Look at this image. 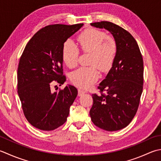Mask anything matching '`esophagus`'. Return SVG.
<instances>
[{
  "mask_svg": "<svg viewBox=\"0 0 161 161\" xmlns=\"http://www.w3.org/2000/svg\"><path fill=\"white\" fill-rule=\"evenodd\" d=\"M84 93H85V91H84V90L81 89H78V96H83Z\"/></svg>",
  "mask_w": 161,
  "mask_h": 161,
  "instance_id": "1",
  "label": "esophagus"
}]
</instances>
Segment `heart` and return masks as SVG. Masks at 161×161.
<instances>
[{
	"label": "heart",
	"instance_id": "b5f03b06",
	"mask_svg": "<svg viewBox=\"0 0 161 161\" xmlns=\"http://www.w3.org/2000/svg\"><path fill=\"white\" fill-rule=\"evenodd\" d=\"M80 49L84 53H90V65H95L102 71L109 70L114 61L116 53L114 39L106 36L100 30L90 28L81 33L77 37ZM79 49L72 40H68L62 48V58L65 64L73 68L77 64ZM95 65L81 67L72 72L70 80L76 86L88 89L98 80L99 72Z\"/></svg>",
	"mask_w": 161,
	"mask_h": 161
}]
</instances>
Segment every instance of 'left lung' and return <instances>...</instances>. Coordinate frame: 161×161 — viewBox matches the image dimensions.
<instances>
[{
	"instance_id": "left-lung-1",
	"label": "left lung",
	"mask_w": 161,
	"mask_h": 161,
	"mask_svg": "<svg viewBox=\"0 0 161 161\" xmlns=\"http://www.w3.org/2000/svg\"><path fill=\"white\" fill-rule=\"evenodd\" d=\"M91 26L111 33L116 43V53L111 69L99 84L101 94L92 95L90 116L100 128L119 130L130 124L137 111L143 89L142 56L132 35L118 25L100 21Z\"/></svg>"
}]
</instances>
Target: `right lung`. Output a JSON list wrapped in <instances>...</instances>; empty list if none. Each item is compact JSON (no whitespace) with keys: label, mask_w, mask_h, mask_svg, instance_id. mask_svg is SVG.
<instances>
[{"label":"right lung","mask_w":161,"mask_h":161,"mask_svg":"<svg viewBox=\"0 0 161 161\" xmlns=\"http://www.w3.org/2000/svg\"><path fill=\"white\" fill-rule=\"evenodd\" d=\"M83 25H49L37 31L25 47L18 66L17 92L24 114L35 128L53 130L67 120L77 89L68 84L52 93L50 87L65 81L63 45Z\"/></svg>","instance_id":"obj_1"}]
</instances>
